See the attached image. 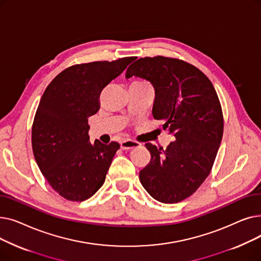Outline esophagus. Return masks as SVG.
<instances>
[{"label":"esophagus","instance_id":"1","mask_svg":"<svg viewBox=\"0 0 261 261\" xmlns=\"http://www.w3.org/2000/svg\"><path fill=\"white\" fill-rule=\"evenodd\" d=\"M140 146H141V143L132 141V140L122 141V142L120 143V148H121L122 150H129V149H133V148L140 147Z\"/></svg>","mask_w":261,"mask_h":261}]
</instances>
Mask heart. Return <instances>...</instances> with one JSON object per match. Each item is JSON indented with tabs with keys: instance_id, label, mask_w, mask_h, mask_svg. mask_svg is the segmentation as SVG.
<instances>
[{
	"instance_id": "obj_1",
	"label": "heart",
	"mask_w": 261,
	"mask_h": 261,
	"mask_svg": "<svg viewBox=\"0 0 261 261\" xmlns=\"http://www.w3.org/2000/svg\"><path fill=\"white\" fill-rule=\"evenodd\" d=\"M144 84H145V82H144Z\"/></svg>"
}]
</instances>
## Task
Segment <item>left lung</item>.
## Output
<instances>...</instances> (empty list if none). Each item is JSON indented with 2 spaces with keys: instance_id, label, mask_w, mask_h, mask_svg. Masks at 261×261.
Wrapping results in <instances>:
<instances>
[{
  "instance_id": "obj_1",
  "label": "left lung",
  "mask_w": 261,
  "mask_h": 261,
  "mask_svg": "<svg viewBox=\"0 0 261 261\" xmlns=\"http://www.w3.org/2000/svg\"><path fill=\"white\" fill-rule=\"evenodd\" d=\"M148 80L155 91L154 119L175 140L164 150L147 143L151 154L140 171L147 193L162 203H177L208 176L223 135L220 101L211 80L183 60L156 56L133 62L126 72Z\"/></svg>"
}]
</instances>
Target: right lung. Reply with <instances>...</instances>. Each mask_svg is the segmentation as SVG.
<instances>
[{"instance_id": "add662e5", "label": "right lung", "mask_w": 261, "mask_h": 261, "mask_svg": "<svg viewBox=\"0 0 261 261\" xmlns=\"http://www.w3.org/2000/svg\"><path fill=\"white\" fill-rule=\"evenodd\" d=\"M134 60L95 61L65 68L40 99L32 129L35 160L48 184L66 200L85 201L103 184L119 144H91L88 118L100 108L105 87Z\"/></svg>"}]
</instances>
